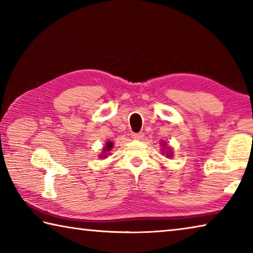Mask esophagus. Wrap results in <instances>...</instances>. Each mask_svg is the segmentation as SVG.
<instances>
[{"label": "esophagus", "instance_id": "34e87169", "mask_svg": "<svg viewBox=\"0 0 253 253\" xmlns=\"http://www.w3.org/2000/svg\"><path fill=\"white\" fill-rule=\"evenodd\" d=\"M132 138L136 140H140L144 138V134L143 132H134V134H132Z\"/></svg>", "mask_w": 253, "mask_h": 253}]
</instances>
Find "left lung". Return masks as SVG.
I'll use <instances>...</instances> for the list:
<instances>
[{
    "mask_svg": "<svg viewBox=\"0 0 253 253\" xmlns=\"http://www.w3.org/2000/svg\"><path fill=\"white\" fill-rule=\"evenodd\" d=\"M169 154H172V153H169Z\"/></svg>",
    "mask_w": 253,
    "mask_h": 253,
    "instance_id": "obj_1",
    "label": "left lung"
}]
</instances>
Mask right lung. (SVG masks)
Segmentation results:
<instances>
[{
	"instance_id": "add662e5",
	"label": "right lung",
	"mask_w": 253,
	"mask_h": 253,
	"mask_svg": "<svg viewBox=\"0 0 253 253\" xmlns=\"http://www.w3.org/2000/svg\"><path fill=\"white\" fill-rule=\"evenodd\" d=\"M111 148H113V143L108 142V143L106 144V147H104V152H105V153H106V152H109ZM101 156H102V155H101ZM104 157H106V156H104Z\"/></svg>"
}]
</instances>
